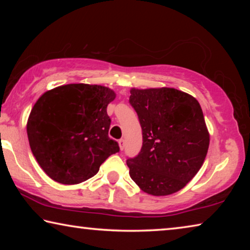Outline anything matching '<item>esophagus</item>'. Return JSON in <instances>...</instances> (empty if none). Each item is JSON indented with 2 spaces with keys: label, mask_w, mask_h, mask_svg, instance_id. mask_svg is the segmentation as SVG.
<instances>
[{
  "label": "esophagus",
  "mask_w": 250,
  "mask_h": 250,
  "mask_svg": "<svg viewBox=\"0 0 250 250\" xmlns=\"http://www.w3.org/2000/svg\"><path fill=\"white\" fill-rule=\"evenodd\" d=\"M125 142L124 139H120V140H119V146H120V150H124V149H125Z\"/></svg>",
  "instance_id": "obj_1"
}]
</instances>
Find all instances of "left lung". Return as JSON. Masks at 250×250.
<instances>
[{"mask_svg": "<svg viewBox=\"0 0 250 250\" xmlns=\"http://www.w3.org/2000/svg\"><path fill=\"white\" fill-rule=\"evenodd\" d=\"M130 94L143 138L140 153L126 160L131 179L153 196L179 192L200 171L208 150L201 105L175 88H131Z\"/></svg>", "mask_w": 250, "mask_h": 250, "instance_id": "1", "label": "left lung"}]
</instances>
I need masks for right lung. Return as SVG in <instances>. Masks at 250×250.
Here are the masks:
<instances>
[{
  "label": "right lung",
  "instance_id": "right-lung-1",
  "mask_svg": "<svg viewBox=\"0 0 250 250\" xmlns=\"http://www.w3.org/2000/svg\"><path fill=\"white\" fill-rule=\"evenodd\" d=\"M115 98L110 88L88 83L64 84L40 97L26 130L33 155L50 179L79 184L119 152L118 143L108 137L107 105Z\"/></svg>",
  "mask_w": 250,
  "mask_h": 250
}]
</instances>
